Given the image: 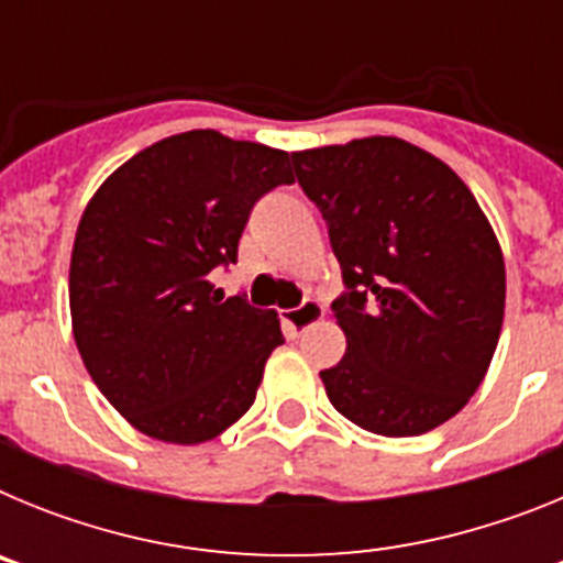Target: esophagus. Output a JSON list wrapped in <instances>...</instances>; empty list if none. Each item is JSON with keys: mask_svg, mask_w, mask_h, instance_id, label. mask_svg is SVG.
<instances>
[{"mask_svg": "<svg viewBox=\"0 0 563 563\" xmlns=\"http://www.w3.org/2000/svg\"><path fill=\"white\" fill-rule=\"evenodd\" d=\"M282 318H285V324L290 327L292 332H301L324 318V305H321V301H316V298H305V301H301V307H296V310H285L282 312Z\"/></svg>", "mask_w": 563, "mask_h": 563, "instance_id": "34e87169", "label": "esophagus"}]
</instances>
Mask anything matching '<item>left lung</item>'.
<instances>
[{
  "mask_svg": "<svg viewBox=\"0 0 563 563\" xmlns=\"http://www.w3.org/2000/svg\"><path fill=\"white\" fill-rule=\"evenodd\" d=\"M346 290L332 301L346 355L321 372L346 420L417 437L479 389L505 318V258L474 194L400 137L292 152Z\"/></svg>",
  "mask_w": 563,
  "mask_h": 563,
  "instance_id": "1",
  "label": "left lung"
}]
</instances>
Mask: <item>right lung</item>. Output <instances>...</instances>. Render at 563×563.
<instances>
[{
	"mask_svg": "<svg viewBox=\"0 0 563 563\" xmlns=\"http://www.w3.org/2000/svg\"><path fill=\"white\" fill-rule=\"evenodd\" d=\"M290 183L287 152L194 129L134 154L89 200L69 262L73 335L146 437L197 445L256 400L285 343L278 316L222 301L208 276L236 262L253 206Z\"/></svg>",
	"mask_w": 563,
	"mask_h": 563,
	"instance_id": "obj_1",
	"label": "right lung"
}]
</instances>
